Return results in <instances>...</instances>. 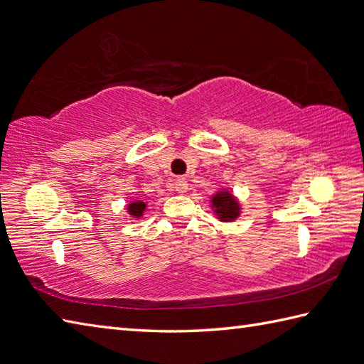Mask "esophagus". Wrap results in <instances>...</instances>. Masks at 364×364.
<instances>
[{
    "label": "esophagus",
    "mask_w": 364,
    "mask_h": 364,
    "mask_svg": "<svg viewBox=\"0 0 364 364\" xmlns=\"http://www.w3.org/2000/svg\"><path fill=\"white\" fill-rule=\"evenodd\" d=\"M175 191L178 193H186L188 192V181L184 178H176L175 181Z\"/></svg>",
    "instance_id": "esophagus-1"
}]
</instances>
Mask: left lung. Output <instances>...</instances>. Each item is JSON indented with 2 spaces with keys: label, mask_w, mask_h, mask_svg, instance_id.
<instances>
[{
  "label": "left lung",
  "mask_w": 364,
  "mask_h": 364,
  "mask_svg": "<svg viewBox=\"0 0 364 364\" xmlns=\"http://www.w3.org/2000/svg\"><path fill=\"white\" fill-rule=\"evenodd\" d=\"M210 208L222 222H232L240 215V205L230 191H218L210 198Z\"/></svg>",
  "instance_id": "obj_1"
}]
</instances>
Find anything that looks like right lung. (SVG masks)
<instances>
[{
  "instance_id": "add662e5",
  "label": "right lung",
  "mask_w": 364,
  "mask_h": 364,
  "mask_svg": "<svg viewBox=\"0 0 364 364\" xmlns=\"http://www.w3.org/2000/svg\"><path fill=\"white\" fill-rule=\"evenodd\" d=\"M146 206L147 205L142 200H134L129 205V214L134 218H139V217H142L144 210H146Z\"/></svg>"
}]
</instances>
